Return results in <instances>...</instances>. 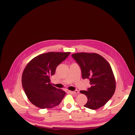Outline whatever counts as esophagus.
I'll use <instances>...</instances> for the list:
<instances>
[{
  "label": "esophagus",
  "mask_w": 135,
  "mask_h": 135,
  "mask_svg": "<svg viewBox=\"0 0 135 135\" xmlns=\"http://www.w3.org/2000/svg\"><path fill=\"white\" fill-rule=\"evenodd\" d=\"M69 92L71 93V94H73V95H77L78 93H79V91H77V90H75L74 91H69Z\"/></svg>",
  "instance_id": "1"
}]
</instances>
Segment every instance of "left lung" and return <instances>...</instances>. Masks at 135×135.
Here are the masks:
<instances>
[{
	"mask_svg": "<svg viewBox=\"0 0 135 135\" xmlns=\"http://www.w3.org/2000/svg\"><path fill=\"white\" fill-rule=\"evenodd\" d=\"M72 57L79 65L82 78L89 79L91 87L80 91L87 96L84 107L96 110L103 107L115 92L116 84L111 66L103 56L95 53H76Z\"/></svg>",
	"mask_w": 135,
	"mask_h": 135,
	"instance_id": "left-lung-1",
	"label": "left lung"
}]
</instances>
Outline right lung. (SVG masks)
Wrapping results in <instances>:
<instances>
[{
    "instance_id": "right-lung-1",
    "label": "right lung",
    "mask_w": 135,
    "mask_h": 135,
    "mask_svg": "<svg viewBox=\"0 0 135 135\" xmlns=\"http://www.w3.org/2000/svg\"><path fill=\"white\" fill-rule=\"evenodd\" d=\"M70 52H48L32 59L27 64L22 75V85L28 100L41 109L57 106L65 94L62 89L51 84L50 77L56 69Z\"/></svg>"
}]
</instances>
